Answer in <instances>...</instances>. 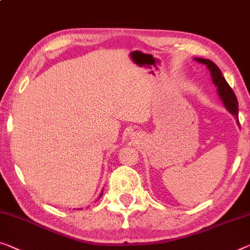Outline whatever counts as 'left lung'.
Returning a JSON list of instances; mask_svg holds the SVG:
<instances>
[{"label": "left lung", "instance_id": "obj_1", "mask_svg": "<svg viewBox=\"0 0 250 250\" xmlns=\"http://www.w3.org/2000/svg\"><path fill=\"white\" fill-rule=\"evenodd\" d=\"M194 61L207 66V68L211 74L212 82H213V84L217 86L218 95L220 96L223 105H225L226 109L233 115L237 121V125H239V120H238V100L236 98V94H234L232 91V88L229 86L226 78L222 76L220 68H219L213 62H211L210 59L195 57Z\"/></svg>", "mask_w": 250, "mask_h": 250}]
</instances>
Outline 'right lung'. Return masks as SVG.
<instances>
[{
  "mask_svg": "<svg viewBox=\"0 0 250 250\" xmlns=\"http://www.w3.org/2000/svg\"><path fill=\"white\" fill-rule=\"evenodd\" d=\"M103 195V192H101V194H100V196H99V199H100V197H101Z\"/></svg>",
  "mask_w": 250,
  "mask_h": 250,
  "instance_id": "1",
  "label": "right lung"
}]
</instances>
